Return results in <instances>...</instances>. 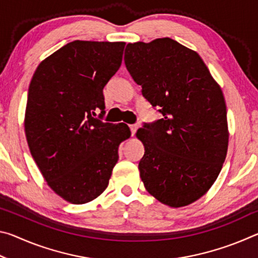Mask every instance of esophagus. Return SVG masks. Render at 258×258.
Returning a JSON list of instances; mask_svg holds the SVG:
<instances>
[{
  "label": "esophagus",
  "mask_w": 258,
  "mask_h": 258,
  "mask_svg": "<svg viewBox=\"0 0 258 258\" xmlns=\"http://www.w3.org/2000/svg\"><path fill=\"white\" fill-rule=\"evenodd\" d=\"M130 128H131V133H132V135H134L135 133H137L139 126L137 124H132V125H130Z\"/></svg>",
  "instance_id": "esophagus-1"
}]
</instances>
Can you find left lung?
I'll use <instances>...</instances> for the list:
<instances>
[{"label":"left lung","mask_w":258,"mask_h":258,"mask_svg":"<svg viewBox=\"0 0 258 258\" xmlns=\"http://www.w3.org/2000/svg\"><path fill=\"white\" fill-rule=\"evenodd\" d=\"M125 66L163 118L137 137L147 191L167 206L183 207L206 194L228 151L226 106L220 85L197 52L169 37L128 43Z\"/></svg>","instance_id":"obj_1"}]
</instances>
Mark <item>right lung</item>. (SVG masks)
Segmentation results:
<instances>
[{
  "instance_id": "add662e5",
  "label": "right lung",
  "mask_w": 258,
  "mask_h": 258,
  "mask_svg": "<svg viewBox=\"0 0 258 258\" xmlns=\"http://www.w3.org/2000/svg\"><path fill=\"white\" fill-rule=\"evenodd\" d=\"M124 42L74 41L38 64L28 89L25 133L56 195L76 205L108 186L127 125L103 123V87L118 71Z\"/></svg>"
}]
</instances>
